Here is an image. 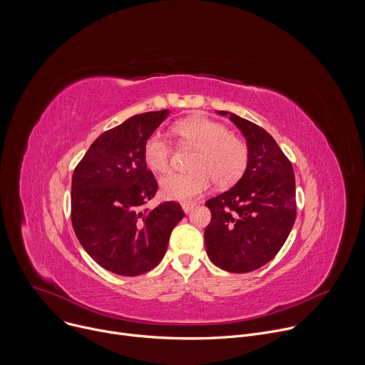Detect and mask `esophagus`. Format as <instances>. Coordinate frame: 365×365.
I'll return each mask as SVG.
<instances>
[{"label":"esophagus","instance_id":"34e87169","mask_svg":"<svg viewBox=\"0 0 365 365\" xmlns=\"http://www.w3.org/2000/svg\"><path fill=\"white\" fill-rule=\"evenodd\" d=\"M182 207H183V211L186 212V214H189L193 207H195V203L193 202H185V203H182Z\"/></svg>","mask_w":365,"mask_h":365}]
</instances>
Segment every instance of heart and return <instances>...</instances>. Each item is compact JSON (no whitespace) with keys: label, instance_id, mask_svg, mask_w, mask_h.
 <instances>
[{"label":"heart","instance_id":"1","mask_svg":"<svg viewBox=\"0 0 365 365\" xmlns=\"http://www.w3.org/2000/svg\"><path fill=\"white\" fill-rule=\"evenodd\" d=\"M182 145L195 148L189 173H173L162 179L160 189L165 197L173 200H192L202 195L215 180L220 187L235 185L247 170L248 145L217 121L202 117L186 118L173 125ZM172 144L160 133L151 134L143 150L147 166L166 173L172 165Z\"/></svg>","mask_w":365,"mask_h":365}]
</instances>
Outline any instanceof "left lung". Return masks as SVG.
<instances>
[{
    "mask_svg": "<svg viewBox=\"0 0 365 365\" xmlns=\"http://www.w3.org/2000/svg\"><path fill=\"white\" fill-rule=\"evenodd\" d=\"M230 120L247 138L250 159L235 186L205 202L212 215L205 247L220 269L250 273L286 242L296 220V183L290 160L264 128L232 113Z\"/></svg>",
    "mask_w": 365,
    "mask_h": 365,
    "instance_id": "left-lung-1",
    "label": "left lung"
}]
</instances>
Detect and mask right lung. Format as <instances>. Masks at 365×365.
<instances>
[{
  "instance_id": "obj_1",
  "label": "right lung",
  "mask_w": 365,
  "mask_h": 365,
  "mask_svg": "<svg viewBox=\"0 0 365 365\" xmlns=\"http://www.w3.org/2000/svg\"><path fill=\"white\" fill-rule=\"evenodd\" d=\"M168 114H138L102 133L73 170V231L95 263L120 276H140L158 266L185 217L179 202L145 207L159 185L143 150Z\"/></svg>"
}]
</instances>
